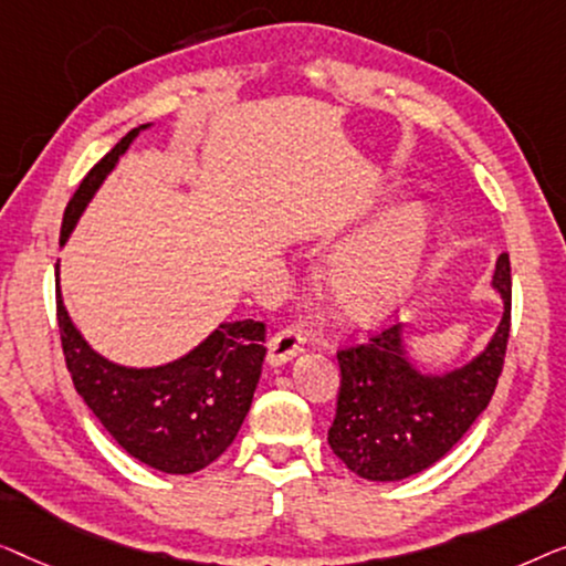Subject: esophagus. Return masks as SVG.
<instances>
[{
    "instance_id": "esophagus-1",
    "label": "esophagus",
    "mask_w": 566,
    "mask_h": 566,
    "mask_svg": "<svg viewBox=\"0 0 566 566\" xmlns=\"http://www.w3.org/2000/svg\"><path fill=\"white\" fill-rule=\"evenodd\" d=\"M302 344H305V333H302L297 325H290V328L274 333V338L269 340V364L282 366L286 361H292L294 356L302 352Z\"/></svg>"
}]
</instances>
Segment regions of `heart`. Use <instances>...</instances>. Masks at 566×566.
I'll use <instances>...</instances> for the list:
<instances>
[{"instance_id":"obj_1","label":"heart","mask_w":566,"mask_h":566,"mask_svg":"<svg viewBox=\"0 0 566 566\" xmlns=\"http://www.w3.org/2000/svg\"><path fill=\"white\" fill-rule=\"evenodd\" d=\"M426 235V212L418 205H405L346 243L328 272L340 307L359 321L387 315L416 282Z\"/></svg>"}]
</instances>
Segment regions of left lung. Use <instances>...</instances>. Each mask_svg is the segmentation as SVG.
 Instances as JSON below:
<instances>
[{
    "label": "left lung",
    "instance_id": "left-lung-1",
    "mask_svg": "<svg viewBox=\"0 0 566 566\" xmlns=\"http://www.w3.org/2000/svg\"><path fill=\"white\" fill-rule=\"evenodd\" d=\"M492 286L503 317L472 361L423 374L405 354L402 325L338 352L340 387L328 443L354 474L397 482L433 467L464 436L495 395L511 336V259L500 253Z\"/></svg>",
    "mask_w": 566,
    "mask_h": 566
}]
</instances>
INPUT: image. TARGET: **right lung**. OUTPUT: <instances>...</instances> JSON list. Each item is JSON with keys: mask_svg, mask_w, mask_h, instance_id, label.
Returning <instances> with one entry per match:
<instances>
[{"mask_svg": "<svg viewBox=\"0 0 566 566\" xmlns=\"http://www.w3.org/2000/svg\"><path fill=\"white\" fill-rule=\"evenodd\" d=\"M146 127L127 133L82 179L63 212L61 245L102 181L115 169L117 158ZM55 315L76 392L130 457L158 472L192 474L212 464L233 443L243 418L249 416L266 356L264 323H220L181 359L135 369L105 359L86 344L63 307L59 286Z\"/></svg>", "mask_w": 566, "mask_h": 566, "instance_id": "right-lung-1", "label": "right lung"}]
</instances>
